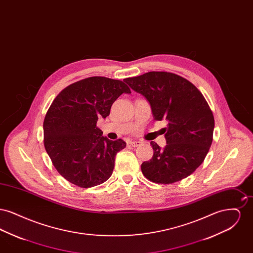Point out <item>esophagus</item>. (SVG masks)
I'll use <instances>...</instances> for the list:
<instances>
[{"label": "esophagus", "instance_id": "34e87169", "mask_svg": "<svg viewBox=\"0 0 253 253\" xmlns=\"http://www.w3.org/2000/svg\"><path fill=\"white\" fill-rule=\"evenodd\" d=\"M130 144L132 145V147H138L141 145L140 141H137V140H134V141H131Z\"/></svg>", "mask_w": 253, "mask_h": 253}]
</instances>
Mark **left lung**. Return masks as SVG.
Wrapping results in <instances>:
<instances>
[{
	"label": "left lung",
	"instance_id": "1",
	"mask_svg": "<svg viewBox=\"0 0 253 253\" xmlns=\"http://www.w3.org/2000/svg\"><path fill=\"white\" fill-rule=\"evenodd\" d=\"M124 82L146 97L156 121H168L167 145L161 149L152 141L154 156L141 164L145 177L171 184L192 174L204 161L214 129L212 112L201 92L173 73L153 71Z\"/></svg>",
	"mask_w": 253,
	"mask_h": 253
}]
</instances>
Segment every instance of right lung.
Segmentation results:
<instances>
[{
  "label": "right lung",
  "instance_id": "right-lung-1",
  "mask_svg": "<svg viewBox=\"0 0 253 253\" xmlns=\"http://www.w3.org/2000/svg\"><path fill=\"white\" fill-rule=\"evenodd\" d=\"M123 93V82L91 77L64 88L50 105L43 121V144L61 176L81 188L108 180L116 155L126 147L122 139L110 140L96 127Z\"/></svg>",
  "mask_w": 253,
  "mask_h": 253
}]
</instances>
